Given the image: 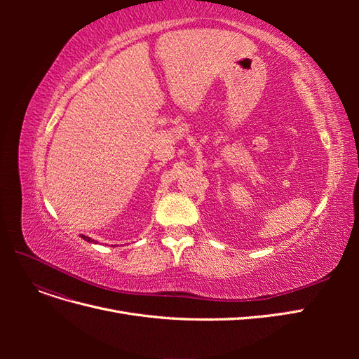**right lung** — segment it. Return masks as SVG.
Wrapping results in <instances>:
<instances>
[{
    "label": "right lung",
    "mask_w": 359,
    "mask_h": 359,
    "mask_svg": "<svg viewBox=\"0 0 359 359\" xmlns=\"http://www.w3.org/2000/svg\"><path fill=\"white\" fill-rule=\"evenodd\" d=\"M82 238H83V240H85V241H88V243H94V240H91V238H90V236H85V235H82Z\"/></svg>",
    "instance_id": "right-lung-1"
}]
</instances>
